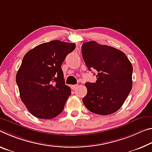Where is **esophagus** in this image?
<instances>
[{
  "label": "esophagus",
  "instance_id": "1",
  "mask_svg": "<svg viewBox=\"0 0 152 152\" xmlns=\"http://www.w3.org/2000/svg\"><path fill=\"white\" fill-rule=\"evenodd\" d=\"M78 87V85H72L71 86V88L72 90H76V89Z\"/></svg>",
  "mask_w": 152,
  "mask_h": 152
}]
</instances>
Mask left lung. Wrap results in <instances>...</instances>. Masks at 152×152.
<instances>
[{
  "instance_id": "8db88e82",
  "label": "left lung",
  "mask_w": 152,
  "mask_h": 152,
  "mask_svg": "<svg viewBox=\"0 0 152 152\" xmlns=\"http://www.w3.org/2000/svg\"><path fill=\"white\" fill-rule=\"evenodd\" d=\"M82 55L88 70L95 69L97 80L86 83L85 106L94 114L109 115L123 105L132 86V66L120 50L95 41L84 42Z\"/></svg>"
}]
</instances>
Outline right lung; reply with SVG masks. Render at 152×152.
Returning <instances> with one entry per match:
<instances>
[{"mask_svg":"<svg viewBox=\"0 0 152 152\" xmlns=\"http://www.w3.org/2000/svg\"><path fill=\"white\" fill-rule=\"evenodd\" d=\"M76 44L61 40L45 42L24 55L16 74L20 98L34 116L51 119L61 114L71 95L61 64Z\"/></svg>","mask_w":152,"mask_h":152,"instance_id":"add662e5","label":"right lung"}]
</instances>
